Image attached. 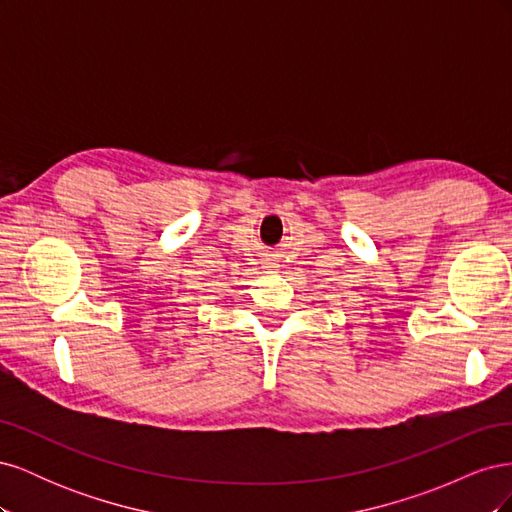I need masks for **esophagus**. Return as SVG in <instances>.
Listing matches in <instances>:
<instances>
[{
    "label": "esophagus",
    "mask_w": 512,
    "mask_h": 512,
    "mask_svg": "<svg viewBox=\"0 0 512 512\" xmlns=\"http://www.w3.org/2000/svg\"><path fill=\"white\" fill-rule=\"evenodd\" d=\"M269 267H271V269H273V267H275V265H269Z\"/></svg>",
    "instance_id": "1"
}]
</instances>
